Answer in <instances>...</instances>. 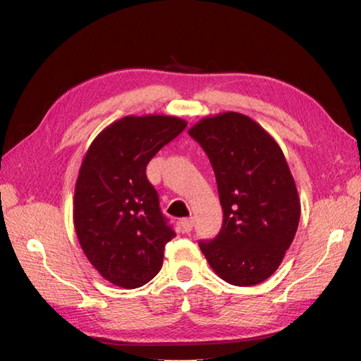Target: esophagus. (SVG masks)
<instances>
[{"label": "esophagus", "instance_id": "obj_1", "mask_svg": "<svg viewBox=\"0 0 361 361\" xmlns=\"http://www.w3.org/2000/svg\"><path fill=\"white\" fill-rule=\"evenodd\" d=\"M180 226H182V231H183L185 233H190V232L192 231V227H194L192 218H183V220L180 221Z\"/></svg>", "mask_w": 361, "mask_h": 361}]
</instances>
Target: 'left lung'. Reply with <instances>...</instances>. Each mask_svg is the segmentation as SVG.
Instances as JSON below:
<instances>
[{
  "label": "left lung",
  "mask_w": 361,
  "mask_h": 361,
  "mask_svg": "<svg viewBox=\"0 0 361 361\" xmlns=\"http://www.w3.org/2000/svg\"><path fill=\"white\" fill-rule=\"evenodd\" d=\"M211 161L221 231L199 247L215 274L235 286L265 281L297 233L301 206L285 155L250 117L227 111L190 128Z\"/></svg>",
  "instance_id": "1"
}]
</instances>
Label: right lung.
<instances>
[{
	"mask_svg": "<svg viewBox=\"0 0 361 361\" xmlns=\"http://www.w3.org/2000/svg\"><path fill=\"white\" fill-rule=\"evenodd\" d=\"M187 128L171 116H126L97 135L75 185L73 224L90 264L110 283L135 289L154 279L176 236L146 167Z\"/></svg>",
	"mask_w": 361,
	"mask_h": 361,
	"instance_id": "right-lung-1",
	"label": "right lung"
}]
</instances>
